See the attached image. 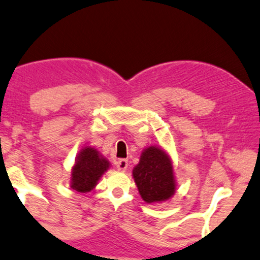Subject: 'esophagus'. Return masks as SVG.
Wrapping results in <instances>:
<instances>
[{
  "label": "esophagus",
  "mask_w": 260,
  "mask_h": 260,
  "mask_svg": "<svg viewBox=\"0 0 260 260\" xmlns=\"http://www.w3.org/2000/svg\"><path fill=\"white\" fill-rule=\"evenodd\" d=\"M116 168H117V170H120V171H125L127 168V161L125 160V158H120V160L116 162Z\"/></svg>",
  "instance_id": "esophagus-1"
}]
</instances>
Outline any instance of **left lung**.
Here are the masks:
<instances>
[{
    "instance_id": "8db88e82",
    "label": "left lung",
    "mask_w": 260,
    "mask_h": 260,
    "mask_svg": "<svg viewBox=\"0 0 260 260\" xmlns=\"http://www.w3.org/2000/svg\"><path fill=\"white\" fill-rule=\"evenodd\" d=\"M133 175L139 194L147 203L166 201L176 190L171 162L161 148L145 149Z\"/></svg>"
}]
</instances>
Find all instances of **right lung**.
Wrapping results in <instances>:
<instances>
[{
  "instance_id": "obj_1",
  "label": "right lung",
  "mask_w": 260,
  "mask_h": 260,
  "mask_svg": "<svg viewBox=\"0 0 260 260\" xmlns=\"http://www.w3.org/2000/svg\"><path fill=\"white\" fill-rule=\"evenodd\" d=\"M108 168L109 162L100 156L98 151L91 147L84 148L72 171V187L81 193L89 192Z\"/></svg>"
}]
</instances>
